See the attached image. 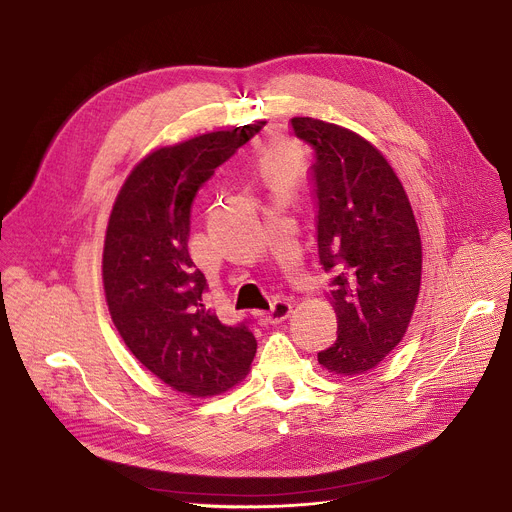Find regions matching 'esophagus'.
<instances>
[{
	"label": "esophagus",
	"mask_w": 512,
	"mask_h": 512,
	"mask_svg": "<svg viewBox=\"0 0 512 512\" xmlns=\"http://www.w3.org/2000/svg\"><path fill=\"white\" fill-rule=\"evenodd\" d=\"M290 312H292V302L286 300V298H277V300L271 304L269 312H267V320L273 322V324H277V322L286 320V318L290 316Z\"/></svg>",
	"instance_id": "esophagus-1"
}]
</instances>
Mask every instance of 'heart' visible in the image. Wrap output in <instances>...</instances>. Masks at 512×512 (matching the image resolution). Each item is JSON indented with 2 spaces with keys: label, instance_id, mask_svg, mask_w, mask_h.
Listing matches in <instances>:
<instances>
[{
  "label": "heart",
  "instance_id": "obj_1",
  "mask_svg": "<svg viewBox=\"0 0 512 512\" xmlns=\"http://www.w3.org/2000/svg\"><path fill=\"white\" fill-rule=\"evenodd\" d=\"M263 167L267 171L269 177H282L284 175V163H282V157L269 151L265 157H263Z\"/></svg>",
  "mask_w": 512,
  "mask_h": 512
}]
</instances>
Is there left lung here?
Listing matches in <instances>:
<instances>
[{
    "mask_svg": "<svg viewBox=\"0 0 512 512\" xmlns=\"http://www.w3.org/2000/svg\"><path fill=\"white\" fill-rule=\"evenodd\" d=\"M292 128L314 151L318 257L333 273L339 322L318 363L341 376L363 374L408 329L421 290V235L398 175L374 145L308 116L292 118Z\"/></svg>",
    "mask_w": 512,
    "mask_h": 512,
    "instance_id": "left-lung-1",
    "label": "left lung"
}]
</instances>
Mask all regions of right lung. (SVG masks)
Masks as SVG:
<instances>
[{"instance_id":"add662e5","label":"right lung","mask_w":512,"mask_h":512,"mask_svg":"<svg viewBox=\"0 0 512 512\" xmlns=\"http://www.w3.org/2000/svg\"><path fill=\"white\" fill-rule=\"evenodd\" d=\"M265 122L218 130L147 155L126 177L104 243L110 316L132 355L196 398L239 384L257 351L249 320L222 322L204 304L206 277L190 251V212L216 167Z\"/></svg>"}]
</instances>
